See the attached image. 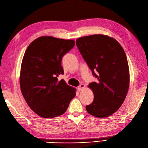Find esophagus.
Returning a JSON list of instances; mask_svg holds the SVG:
<instances>
[{
	"label": "esophagus",
	"instance_id": "34e87169",
	"mask_svg": "<svg viewBox=\"0 0 148 148\" xmlns=\"http://www.w3.org/2000/svg\"><path fill=\"white\" fill-rule=\"evenodd\" d=\"M84 88H85V85L84 84H81L77 87V89H78V90L80 91V90H82Z\"/></svg>",
	"mask_w": 148,
	"mask_h": 148
}]
</instances>
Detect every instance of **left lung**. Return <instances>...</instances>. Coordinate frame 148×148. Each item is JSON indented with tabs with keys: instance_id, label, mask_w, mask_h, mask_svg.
Segmentation results:
<instances>
[{
	"instance_id": "1",
	"label": "left lung",
	"mask_w": 148,
	"mask_h": 148,
	"mask_svg": "<svg viewBox=\"0 0 148 148\" xmlns=\"http://www.w3.org/2000/svg\"><path fill=\"white\" fill-rule=\"evenodd\" d=\"M76 45L97 78L96 82L88 85L93 91L94 101L86 106V110L98 118L110 116L120 108L129 90L130 74L125 52L115 39L101 34L78 38Z\"/></svg>"
}]
</instances>
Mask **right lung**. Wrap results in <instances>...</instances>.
<instances>
[{
  "instance_id": "right-lung-1",
  "label": "right lung",
  "mask_w": 148,
  "mask_h": 148,
  "mask_svg": "<svg viewBox=\"0 0 148 148\" xmlns=\"http://www.w3.org/2000/svg\"><path fill=\"white\" fill-rule=\"evenodd\" d=\"M73 40L40 37L33 41L23 58L19 84L27 103L38 116L52 119L63 114L76 89L62 79V58L74 47Z\"/></svg>"
}]
</instances>
